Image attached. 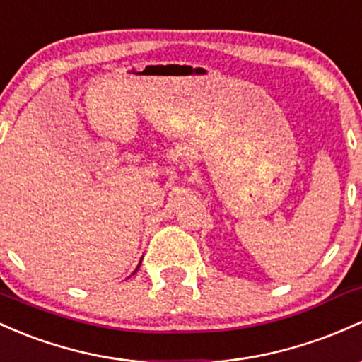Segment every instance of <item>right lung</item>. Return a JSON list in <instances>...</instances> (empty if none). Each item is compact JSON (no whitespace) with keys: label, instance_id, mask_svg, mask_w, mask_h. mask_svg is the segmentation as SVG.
Here are the masks:
<instances>
[{"label":"right lung","instance_id":"obj_1","mask_svg":"<svg viewBox=\"0 0 362 362\" xmlns=\"http://www.w3.org/2000/svg\"><path fill=\"white\" fill-rule=\"evenodd\" d=\"M139 266H141V262H139V264H138V267H136V271H138V269H139ZM136 271H134V273H136ZM134 273H133V274H134Z\"/></svg>","mask_w":362,"mask_h":362}]
</instances>
